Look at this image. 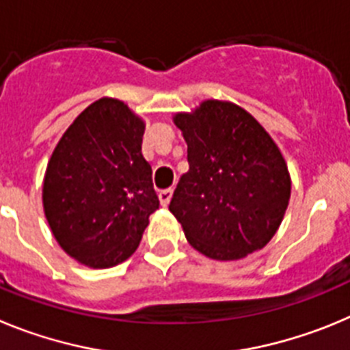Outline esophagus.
Wrapping results in <instances>:
<instances>
[{"mask_svg":"<svg viewBox=\"0 0 350 350\" xmlns=\"http://www.w3.org/2000/svg\"><path fill=\"white\" fill-rule=\"evenodd\" d=\"M159 198H160V204H162L163 207H167L169 202H171V198H172V188H167V190H160Z\"/></svg>","mask_w":350,"mask_h":350,"instance_id":"1","label":"esophagus"}]
</instances>
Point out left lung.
<instances>
[{
    "label": "left lung",
    "mask_w": 350,
    "mask_h": 350,
    "mask_svg": "<svg viewBox=\"0 0 350 350\" xmlns=\"http://www.w3.org/2000/svg\"><path fill=\"white\" fill-rule=\"evenodd\" d=\"M188 169L169 211L191 247L213 260H241L269 244L291 195L288 165L254 116L228 100L176 113Z\"/></svg>",
    "instance_id": "left-lung-1"
}]
</instances>
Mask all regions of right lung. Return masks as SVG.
<instances>
[{
  "mask_svg": "<svg viewBox=\"0 0 350 350\" xmlns=\"http://www.w3.org/2000/svg\"><path fill=\"white\" fill-rule=\"evenodd\" d=\"M143 134L144 122L125 103L103 97L77 116L50 157L46 221L81 265L109 269L127 260L159 209Z\"/></svg>",
  "mask_w": 350,
  "mask_h": 350,
  "instance_id": "1",
  "label": "right lung"
}]
</instances>
